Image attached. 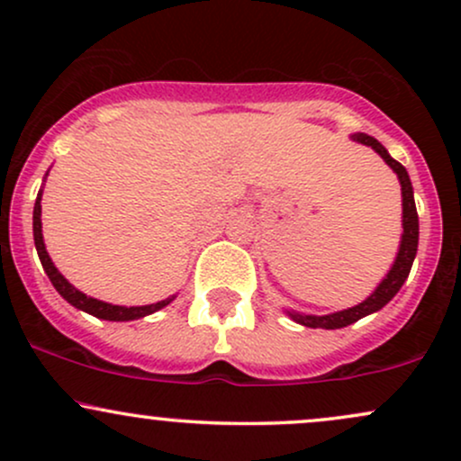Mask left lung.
Wrapping results in <instances>:
<instances>
[{
    "label": "left lung",
    "instance_id": "8db88e82",
    "mask_svg": "<svg viewBox=\"0 0 461 461\" xmlns=\"http://www.w3.org/2000/svg\"><path fill=\"white\" fill-rule=\"evenodd\" d=\"M351 140L359 142V145H366L375 153H379V156L384 158V162L388 164V167L396 173V177H399L401 197H403V201H401V205H403V221H401V223H403V234H401L399 253H396L393 267H390V271L385 273V277L379 282L377 288L370 293V297L364 299L362 303L340 312H331V314H322V316L303 314V312H297V310H285V314H288L294 322H299V325L303 327H312V330H340V327L351 325V322L364 319V316L373 314V312L382 310L384 305L390 303L394 294L399 293L401 285L405 284L418 251V212L414 203V188H411L410 176H407L405 167L401 162H396L382 142L373 139V136L357 131V134H351Z\"/></svg>",
    "mask_w": 461,
    "mask_h": 461
}]
</instances>
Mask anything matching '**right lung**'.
Returning <instances> with one entry per match:
<instances>
[{
  "instance_id": "add662e5",
  "label": "right lung",
  "mask_w": 461,
  "mask_h": 461,
  "mask_svg": "<svg viewBox=\"0 0 461 461\" xmlns=\"http://www.w3.org/2000/svg\"><path fill=\"white\" fill-rule=\"evenodd\" d=\"M41 199H43V188H41L39 194H36L34 216H32V225H34L36 253H39L41 264H43V268H45L47 277H50V282L54 284V288L58 290V293H60V297L68 301L73 308L86 312V314L97 316V319H102V321H116V322H119V321H136V319H142V316H149V314H153V312L167 308V305L171 303L173 299H176V294H173V297L162 299V301H158V303H151V305H131V308H125V305H113V303H105V301L86 297L82 290H77L76 285L67 282L65 275L58 271V268L54 267V262H51L50 253H47L45 240H43V223H41Z\"/></svg>"
}]
</instances>
